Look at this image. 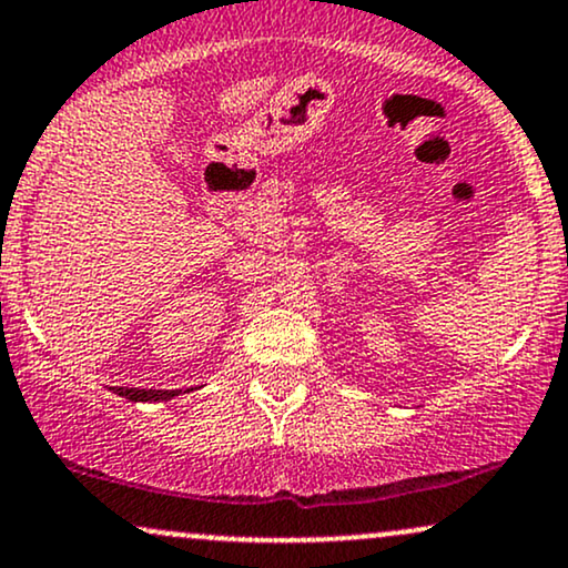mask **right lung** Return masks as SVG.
<instances>
[{
	"mask_svg": "<svg viewBox=\"0 0 568 568\" xmlns=\"http://www.w3.org/2000/svg\"><path fill=\"white\" fill-rule=\"evenodd\" d=\"M116 395L128 397V400H133V403H146V400H171V397L181 395V393L179 389H135V387L125 389V387H120L116 389Z\"/></svg>",
	"mask_w": 568,
	"mask_h": 568,
	"instance_id": "obj_1",
	"label": "right lung"
}]
</instances>
